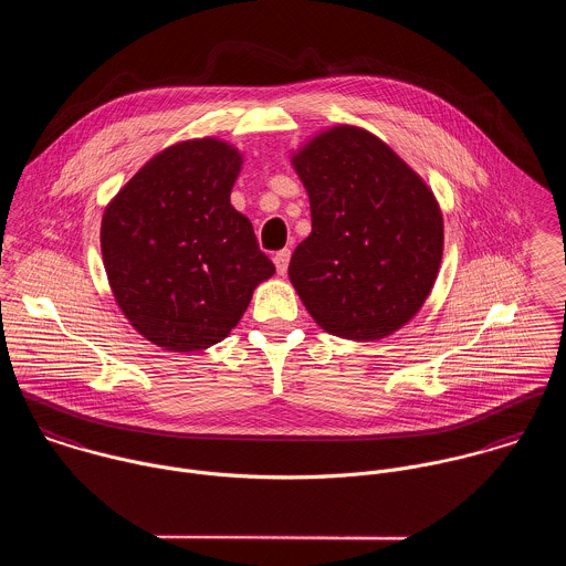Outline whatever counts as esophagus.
<instances>
[{"mask_svg": "<svg viewBox=\"0 0 566 566\" xmlns=\"http://www.w3.org/2000/svg\"><path fill=\"white\" fill-rule=\"evenodd\" d=\"M290 256H292V252H290L287 248H285V250H279V252L274 254V265H276V272H279V274H285V272H287Z\"/></svg>", "mask_w": 566, "mask_h": 566, "instance_id": "obj_1", "label": "esophagus"}]
</instances>
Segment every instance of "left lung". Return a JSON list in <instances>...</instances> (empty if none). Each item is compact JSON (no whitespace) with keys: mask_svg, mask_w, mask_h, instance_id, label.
<instances>
[{"mask_svg":"<svg viewBox=\"0 0 566 566\" xmlns=\"http://www.w3.org/2000/svg\"><path fill=\"white\" fill-rule=\"evenodd\" d=\"M312 207L290 281L324 331L381 339L416 316L442 259V213L381 139L335 126L294 155Z\"/></svg>","mask_w":566,"mask_h":566,"instance_id":"obj_1","label":"left lung"}]
</instances>
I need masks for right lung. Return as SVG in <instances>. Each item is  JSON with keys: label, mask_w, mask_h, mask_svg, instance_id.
Returning <instances> with one entry per match:
<instances>
[{"label": "right lung", "mask_w": 566, "mask_h": 566, "mask_svg": "<svg viewBox=\"0 0 566 566\" xmlns=\"http://www.w3.org/2000/svg\"><path fill=\"white\" fill-rule=\"evenodd\" d=\"M242 155L220 139L176 144L146 163L102 218L111 290L130 324L165 350L224 339L274 274L231 205Z\"/></svg>", "instance_id": "add662e5"}]
</instances>
